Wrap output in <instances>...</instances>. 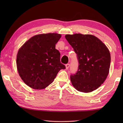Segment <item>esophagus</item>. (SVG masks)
Listing matches in <instances>:
<instances>
[{"label":"esophagus","mask_w":123,"mask_h":123,"mask_svg":"<svg viewBox=\"0 0 123 123\" xmlns=\"http://www.w3.org/2000/svg\"><path fill=\"white\" fill-rule=\"evenodd\" d=\"M69 67H70V64H66V69H68Z\"/></svg>","instance_id":"34e87169"}]
</instances>
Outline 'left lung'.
Listing matches in <instances>:
<instances>
[{
    "instance_id": "obj_1",
    "label": "left lung",
    "mask_w": 123,
    "mask_h": 123,
    "mask_svg": "<svg viewBox=\"0 0 123 123\" xmlns=\"http://www.w3.org/2000/svg\"><path fill=\"white\" fill-rule=\"evenodd\" d=\"M77 54L78 71L71 75L70 80L78 91L92 92L103 84L110 68L111 54L101 40L91 34H74L65 36Z\"/></svg>"
}]
</instances>
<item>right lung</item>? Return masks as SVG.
Listing matches in <instances>:
<instances>
[{
    "label": "right lung",
    "mask_w": 123,
    "mask_h": 123,
    "mask_svg": "<svg viewBox=\"0 0 123 123\" xmlns=\"http://www.w3.org/2000/svg\"><path fill=\"white\" fill-rule=\"evenodd\" d=\"M61 37L56 33L33 36L19 48L17 69L26 85L34 89H45L53 82L60 70L66 68L60 62L55 44Z\"/></svg>",
    "instance_id": "add662e5"
}]
</instances>
